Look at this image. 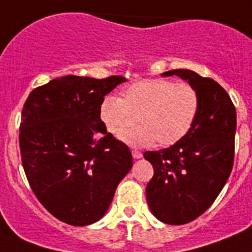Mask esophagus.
<instances>
[{
    "label": "esophagus",
    "mask_w": 252,
    "mask_h": 252,
    "mask_svg": "<svg viewBox=\"0 0 252 252\" xmlns=\"http://www.w3.org/2000/svg\"><path fill=\"white\" fill-rule=\"evenodd\" d=\"M132 155H133V158H142V152L138 151V150H133Z\"/></svg>",
    "instance_id": "obj_1"
}]
</instances>
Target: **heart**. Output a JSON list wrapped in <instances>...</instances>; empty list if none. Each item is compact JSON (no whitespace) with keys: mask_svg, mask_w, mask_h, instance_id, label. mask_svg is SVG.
Wrapping results in <instances>:
<instances>
[{"mask_svg":"<svg viewBox=\"0 0 252 252\" xmlns=\"http://www.w3.org/2000/svg\"><path fill=\"white\" fill-rule=\"evenodd\" d=\"M200 110V96L188 83L145 79L133 83L122 98L109 96L101 105V118L111 134L120 137L140 119L137 130L122 138L128 145L169 147L181 142L192 129Z\"/></svg>","mask_w":252,"mask_h":252,"instance_id":"1","label":"heart"}]
</instances>
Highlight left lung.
I'll list each match as a JSON object with an SVG mask.
<instances>
[{"mask_svg": "<svg viewBox=\"0 0 252 252\" xmlns=\"http://www.w3.org/2000/svg\"><path fill=\"white\" fill-rule=\"evenodd\" d=\"M177 75L196 88L200 110L192 129L181 142L143 154L154 166L146 198L158 220L179 225L202 215L220 193L233 168L236 107L229 94L211 78L187 69Z\"/></svg>", "mask_w": 252, "mask_h": 252, "instance_id": "1", "label": "left lung"}]
</instances>
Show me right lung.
Listing matches in <instances>:
<instances>
[{"label":"right lung","mask_w":252,"mask_h":252,"mask_svg":"<svg viewBox=\"0 0 252 252\" xmlns=\"http://www.w3.org/2000/svg\"><path fill=\"white\" fill-rule=\"evenodd\" d=\"M126 78L65 75L37 87L22 111L19 145L32 191L71 225L100 220L129 172V147L101 120L103 97Z\"/></svg>","instance_id":"right-lung-1"}]
</instances>
